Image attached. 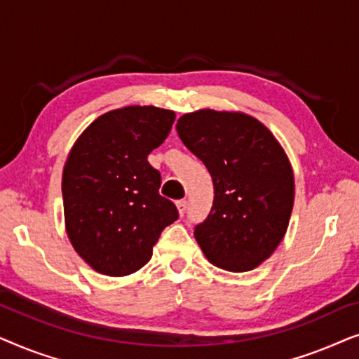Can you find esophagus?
Masks as SVG:
<instances>
[{
  "mask_svg": "<svg viewBox=\"0 0 359 359\" xmlns=\"http://www.w3.org/2000/svg\"><path fill=\"white\" fill-rule=\"evenodd\" d=\"M176 208H178V212H180V215H184V212H186V208H188V203H186L184 199H180L178 203H176Z\"/></svg>",
  "mask_w": 359,
  "mask_h": 359,
  "instance_id": "34e87169",
  "label": "esophagus"
}]
</instances>
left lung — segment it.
<instances>
[{
    "label": "left lung",
    "mask_w": 359,
    "mask_h": 359,
    "mask_svg": "<svg viewBox=\"0 0 359 359\" xmlns=\"http://www.w3.org/2000/svg\"><path fill=\"white\" fill-rule=\"evenodd\" d=\"M176 130L212 176V208L194 229L205 258L233 273L257 268L281 243L292 212L294 175L283 147L243 112H189Z\"/></svg>",
    "instance_id": "left-lung-1"
}]
</instances>
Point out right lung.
<instances>
[{
  "mask_svg": "<svg viewBox=\"0 0 359 359\" xmlns=\"http://www.w3.org/2000/svg\"><path fill=\"white\" fill-rule=\"evenodd\" d=\"M175 112L127 106L97 117L78 137L63 166L68 238L97 273L127 276L149 263L178 209L160 196L150 151L163 144Z\"/></svg>",
  "mask_w": 359,
  "mask_h": 359,
  "instance_id": "add662e5",
  "label": "right lung"
}]
</instances>
